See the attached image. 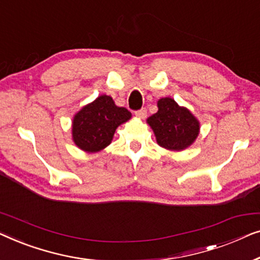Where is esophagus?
<instances>
[{
    "mask_svg": "<svg viewBox=\"0 0 260 260\" xmlns=\"http://www.w3.org/2000/svg\"><path fill=\"white\" fill-rule=\"evenodd\" d=\"M135 115H137L139 119H145L146 115H147V111H146V108H141L135 112Z\"/></svg>",
    "mask_w": 260,
    "mask_h": 260,
    "instance_id": "esophagus-1",
    "label": "esophagus"
}]
</instances>
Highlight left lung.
Segmentation results:
<instances>
[{"label":"left lung","instance_id":"left-lung-1","mask_svg":"<svg viewBox=\"0 0 260 260\" xmlns=\"http://www.w3.org/2000/svg\"><path fill=\"white\" fill-rule=\"evenodd\" d=\"M156 142L170 151H182L196 141L200 123L187 108L180 107L172 98L158 101V112L147 119Z\"/></svg>","mask_w":260,"mask_h":260}]
</instances>
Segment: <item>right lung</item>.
<instances>
[{"mask_svg": "<svg viewBox=\"0 0 260 260\" xmlns=\"http://www.w3.org/2000/svg\"><path fill=\"white\" fill-rule=\"evenodd\" d=\"M131 118V112L118 107L111 96L100 95L74 115L73 141L87 153L100 152L111 144L115 129Z\"/></svg>", "mask_w": 260, "mask_h": 260, "instance_id": "1", "label": "right lung"}]
</instances>
